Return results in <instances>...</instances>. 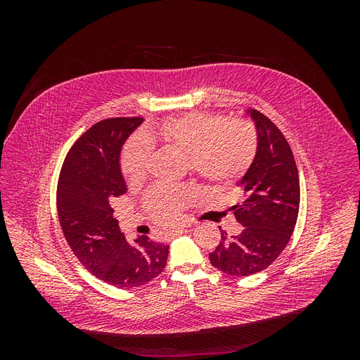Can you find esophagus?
<instances>
[{
	"instance_id": "34e87169",
	"label": "esophagus",
	"mask_w": 360,
	"mask_h": 360,
	"mask_svg": "<svg viewBox=\"0 0 360 360\" xmlns=\"http://www.w3.org/2000/svg\"><path fill=\"white\" fill-rule=\"evenodd\" d=\"M188 231H189L188 228H177V230H172V231H169V233L167 234V237H177V236H181V234L188 233Z\"/></svg>"
}]
</instances>
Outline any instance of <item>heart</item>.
Returning <instances> with one entry per match:
<instances>
[{"mask_svg": "<svg viewBox=\"0 0 360 360\" xmlns=\"http://www.w3.org/2000/svg\"><path fill=\"white\" fill-rule=\"evenodd\" d=\"M162 143L188 156L189 169L212 188H225L240 179L257 151V136L246 122L226 123L222 117L201 112L168 118L130 141L122 156V172L130 186L143 183L151 158V144ZM193 197L191 188L155 186L146 207L159 222H172Z\"/></svg>", "mask_w": 360, "mask_h": 360, "instance_id": "obj_1", "label": "heart"}]
</instances>
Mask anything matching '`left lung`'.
<instances>
[{
	"mask_svg": "<svg viewBox=\"0 0 360 360\" xmlns=\"http://www.w3.org/2000/svg\"><path fill=\"white\" fill-rule=\"evenodd\" d=\"M255 123L257 151L237 181L245 201L233 205L243 228L237 236L221 230V243L210 263L231 276H249L269 267L290 242L296 226L300 186L292 151L281 130L257 110H246Z\"/></svg>",
	"mask_w": 360,
	"mask_h": 360,
	"instance_id": "left-lung-1",
	"label": "left lung"
}]
</instances>
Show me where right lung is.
<instances>
[{"instance_id":"obj_1","label":"right lung","mask_w":360,"mask_h":360,"mask_svg":"<svg viewBox=\"0 0 360 360\" xmlns=\"http://www.w3.org/2000/svg\"><path fill=\"white\" fill-rule=\"evenodd\" d=\"M144 118H108L76 141L64 159L57 209L64 237L81 264L108 284L134 288L165 269L169 246L138 237L132 243L114 217L111 201L127 192L122 150Z\"/></svg>"}]
</instances>
